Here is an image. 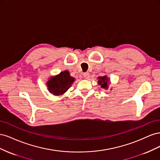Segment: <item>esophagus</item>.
Returning a JSON list of instances; mask_svg holds the SVG:
<instances>
[{
	"label": "esophagus",
	"instance_id": "34e87169",
	"mask_svg": "<svg viewBox=\"0 0 160 160\" xmlns=\"http://www.w3.org/2000/svg\"><path fill=\"white\" fill-rule=\"evenodd\" d=\"M89 77H90V75L89 72H84L83 73V77L85 79H88L89 78Z\"/></svg>",
	"mask_w": 160,
	"mask_h": 160
}]
</instances>
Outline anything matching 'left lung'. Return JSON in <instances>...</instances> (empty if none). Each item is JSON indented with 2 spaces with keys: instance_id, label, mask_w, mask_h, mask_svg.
Wrapping results in <instances>:
<instances>
[{
  "instance_id": "1",
  "label": "left lung",
  "mask_w": 160,
  "mask_h": 160,
  "mask_svg": "<svg viewBox=\"0 0 160 160\" xmlns=\"http://www.w3.org/2000/svg\"><path fill=\"white\" fill-rule=\"evenodd\" d=\"M98 84L101 85V87L102 88H105V89H108V83L109 79H108L107 76H103V77H98Z\"/></svg>"
}]
</instances>
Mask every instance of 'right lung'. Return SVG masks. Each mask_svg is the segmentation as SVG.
Returning a JSON list of instances; mask_svg holds the SVG:
<instances>
[{
    "mask_svg": "<svg viewBox=\"0 0 160 160\" xmlns=\"http://www.w3.org/2000/svg\"><path fill=\"white\" fill-rule=\"evenodd\" d=\"M74 81L75 79L70 76L69 72L65 71L56 77H51L47 84L50 93L59 95L63 94L69 89Z\"/></svg>",
    "mask_w": 160,
    "mask_h": 160,
    "instance_id": "obj_1",
    "label": "right lung"
}]
</instances>
